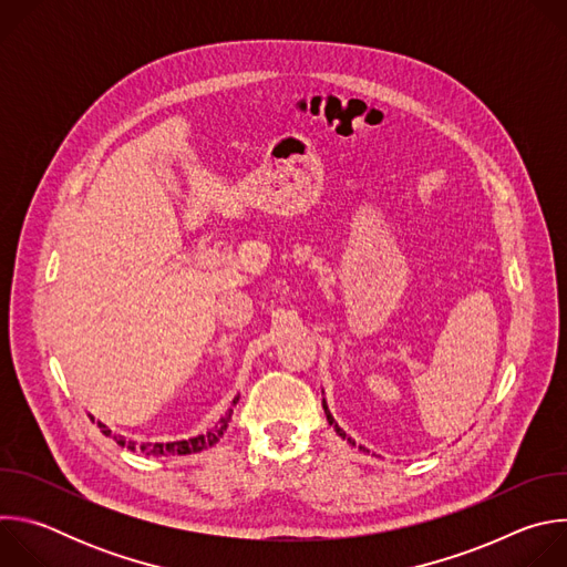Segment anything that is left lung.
Segmentation results:
<instances>
[{
	"mask_svg": "<svg viewBox=\"0 0 567 567\" xmlns=\"http://www.w3.org/2000/svg\"><path fill=\"white\" fill-rule=\"evenodd\" d=\"M322 409H326V417H328V422H330V426H334V431H337V435H339V437H343V440H348V444H352V446H357V442H354V440H352V437H350V435H346V431H343V429H341V426H339V424H337V420H334V417H332V413H330V409H328V401H326V399H322ZM359 449H361V451H363V453H370V451H368V449H365V446H359Z\"/></svg>",
	"mask_w": 567,
	"mask_h": 567,
	"instance_id": "obj_1",
	"label": "left lung"
}]
</instances>
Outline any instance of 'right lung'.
<instances>
[{
	"label": "right lung",
	"mask_w": 567,
	"mask_h": 567,
	"mask_svg": "<svg viewBox=\"0 0 567 567\" xmlns=\"http://www.w3.org/2000/svg\"><path fill=\"white\" fill-rule=\"evenodd\" d=\"M239 401V394L233 396L230 401V409L202 435H195V437H188V440H177V442H145V444H138L134 440H127L123 435H114L112 429H107L103 422H99V429L103 431L105 437H114V442L118 446H127L130 451H141L145 455H188V453H199V451H206L210 449L213 444L219 442V437L226 433L228 429V422L233 417V409L237 406Z\"/></svg>",
	"instance_id": "add662e5"
}]
</instances>
